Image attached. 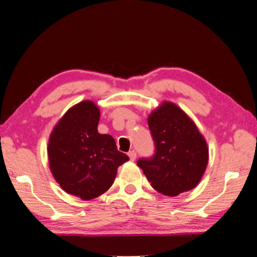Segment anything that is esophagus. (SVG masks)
<instances>
[{
    "label": "esophagus",
    "mask_w": 257,
    "mask_h": 257,
    "mask_svg": "<svg viewBox=\"0 0 257 257\" xmlns=\"http://www.w3.org/2000/svg\"><path fill=\"white\" fill-rule=\"evenodd\" d=\"M128 157H130V160L131 161H135L136 158H137V153L136 151H130L128 152Z\"/></svg>",
    "instance_id": "obj_1"
}]
</instances>
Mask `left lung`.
<instances>
[{"label": "left lung", "mask_w": 257, "mask_h": 257, "mask_svg": "<svg viewBox=\"0 0 257 257\" xmlns=\"http://www.w3.org/2000/svg\"><path fill=\"white\" fill-rule=\"evenodd\" d=\"M156 144L151 159H140L147 180L158 193L177 196L195 188L208 164V145L198 126L186 112L172 101H163L149 118Z\"/></svg>", "instance_id": "left-lung-1"}]
</instances>
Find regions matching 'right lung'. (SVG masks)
<instances>
[{
	"mask_svg": "<svg viewBox=\"0 0 257 257\" xmlns=\"http://www.w3.org/2000/svg\"><path fill=\"white\" fill-rule=\"evenodd\" d=\"M100 111L83 100L65 112L49 137V166L68 194L92 200L113 184L118 167L128 160L110 135L98 132Z\"/></svg>",
	"mask_w": 257,
	"mask_h": 257,
	"instance_id": "right-lung-1",
	"label": "right lung"
}]
</instances>
